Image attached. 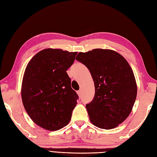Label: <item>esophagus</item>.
Returning a JSON list of instances; mask_svg holds the SVG:
<instances>
[{"instance_id": "esophagus-1", "label": "esophagus", "mask_w": 157, "mask_h": 157, "mask_svg": "<svg viewBox=\"0 0 157 157\" xmlns=\"http://www.w3.org/2000/svg\"><path fill=\"white\" fill-rule=\"evenodd\" d=\"M77 94L78 96H81V94H82V91L81 90H78L77 91Z\"/></svg>"}]
</instances>
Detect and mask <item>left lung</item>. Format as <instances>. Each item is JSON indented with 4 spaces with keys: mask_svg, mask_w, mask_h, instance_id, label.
<instances>
[{
    "mask_svg": "<svg viewBox=\"0 0 157 157\" xmlns=\"http://www.w3.org/2000/svg\"><path fill=\"white\" fill-rule=\"evenodd\" d=\"M76 59L87 66L94 82V98L86 105L91 123L104 129L119 126L129 117L137 96L129 63L119 53L102 49L80 52Z\"/></svg>",
    "mask_w": 157,
    "mask_h": 157,
    "instance_id": "obj_1",
    "label": "left lung"
}]
</instances>
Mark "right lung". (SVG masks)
Segmentation results:
<instances>
[{
  "label": "right lung",
  "mask_w": 157,
  "mask_h": 157,
  "mask_svg": "<svg viewBox=\"0 0 157 157\" xmlns=\"http://www.w3.org/2000/svg\"><path fill=\"white\" fill-rule=\"evenodd\" d=\"M76 54L49 48L37 53L25 68L22 102L33 122L44 129L59 130L71 119L78 97L66 71Z\"/></svg>",
  "instance_id": "add662e5"
}]
</instances>
